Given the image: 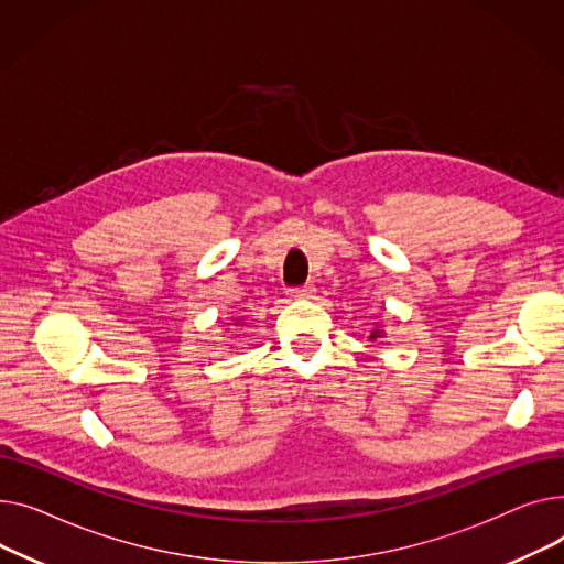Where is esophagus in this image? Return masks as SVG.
Masks as SVG:
<instances>
[{
  "label": "esophagus",
  "instance_id": "34e87169",
  "mask_svg": "<svg viewBox=\"0 0 564 564\" xmlns=\"http://www.w3.org/2000/svg\"><path fill=\"white\" fill-rule=\"evenodd\" d=\"M314 293H316L314 284H305L301 289H291V297H295V301H310V297H314Z\"/></svg>",
  "mask_w": 564,
  "mask_h": 564
}]
</instances>
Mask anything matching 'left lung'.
<instances>
[{
  "instance_id": "1",
  "label": "left lung",
  "mask_w": 564,
  "mask_h": 564,
  "mask_svg": "<svg viewBox=\"0 0 564 564\" xmlns=\"http://www.w3.org/2000/svg\"><path fill=\"white\" fill-rule=\"evenodd\" d=\"M378 339H384V329H382V327L371 329V337H369V341H378Z\"/></svg>"
}]
</instances>
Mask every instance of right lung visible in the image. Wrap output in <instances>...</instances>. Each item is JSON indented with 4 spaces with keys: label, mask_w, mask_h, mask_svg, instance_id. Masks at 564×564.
Instances as JSON below:
<instances>
[{
    "label": "right lung",
    "mask_w": 564,
    "mask_h": 564,
    "mask_svg": "<svg viewBox=\"0 0 564 564\" xmlns=\"http://www.w3.org/2000/svg\"><path fill=\"white\" fill-rule=\"evenodd\" d=\"M243 323V318H235V325H241ZM231 325V323H229Z\"/></svg>",
    "instance_id": "1"
}]
</instances>
